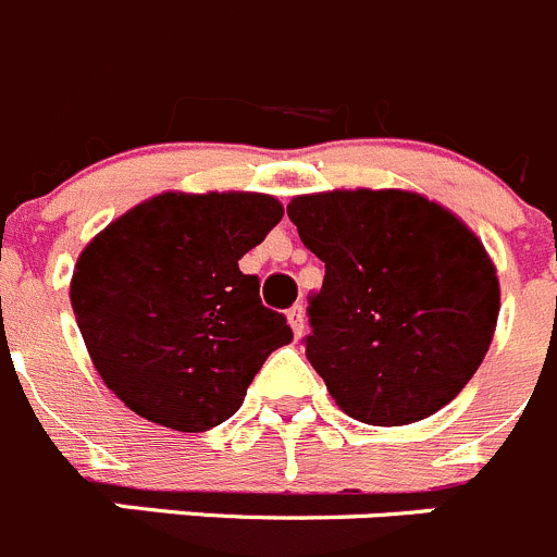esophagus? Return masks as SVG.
I'll list each match as a JSON object with an SVG mask.
<instances>
[{"instance_id": "obj_1", "label": "esophagus", "mask_w": 557, "mask_h": 557, "mask_svg": "<svg viewBox=\"0 0 557 557\" xmlns=\"http://www.w3.org/2000/svg\"><path fill=\"white\" fill-rule=\"evenodd\" d=\"M287 323H289V329H293V334L298 336V339L306 334V312H304V306L295 304L293 309H289V312H287Z\"/></svg>"}]
</instances>
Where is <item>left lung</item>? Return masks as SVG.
Masks as SVG:
<instances>
[{"mask_svg":"<svg viewBox=\"0 0 557 557\" xmlns=\"http://www.w3.org/2000/svg\"><path fill=\"white\" fill-rule=\"evenodd\" d=\"M325 262L306 356L336 406L370 425L445 408L475 375L499 314L492 257L467 223L414 190H329L287 203Z\"/></svg>","mask_w":557,"mask_h":557,"instance_id":"obj_1","label":"left lung"}]
</instances>
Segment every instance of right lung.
<instances>
[{
  "instance_id": "1",
  "label": "right lung",
  "mask_w": 557,
  "mask_h": 557,
  "mask_svg": "<svg viewBox=\"0 0 557 557\" xmlns=\"http://www.w3.org/2000/svg\"><path fill=\"white\" fill-rule=\"evenodd\" d=\"M282 215L264 193L168 190L82 248L71 309L96 372L135 414L185 433L221 425L293 342L239 270Z\"/></svg>"
}]
</instances>
